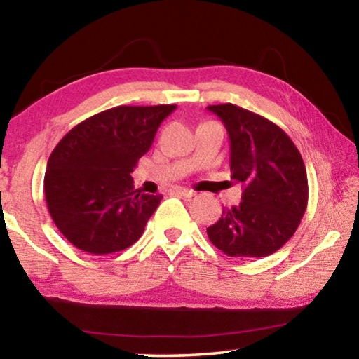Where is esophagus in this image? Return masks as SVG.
Masks as SVG:
<instances>
[{"instance_id": "obj_1", "label": "esophagus", "mask_w": 359, "mask_h": 359, "mask_svg": "<svg viewBox=\"0 0 359 359\" xmlns=\"http://www.w3.org/2000/svg\"><path fill=\"white\" fill-rule=\"evenodd\" d=\"M171 193L180 194V196H185V198L194 196V191L193 190H188V188H184V187H172L171 188Z\"/></svg>"}]
</instances>
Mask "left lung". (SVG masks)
I'll list each match as a JSON object with an SVG mask.
<instances>
[{"label": "left lung", "instance_id": "8db88e82", "mask_svg": "<svg viewBox=\"0 0 359 359\" xmlns=\"http://www.w3.org/2000/svg\"><path fill=\"white\" fill-rule=\"evenodd\" d=\"M231 141V179L244 185L242 201L223 209L208 228L218 250L234 258H261L287 244L307 209L302 156L280 126L239 106H209Z\"/></svg>", "mask_w": 359, "mask_h": 359}]
</instances>
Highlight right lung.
<instances>
[{"label":"right lung","mask_w":359,"mask_h":359,"mask_svg":"<svg viewBox=\"0 0 359 359\" xmlns=\"http://www.w3.org/2000/svg\"><path fill=\"white\" fill-rule=\"evenodd\" d=\"M175 104L118 106L76 125L48 156L44 193L66 239L93 255L141 238L161 194L135 190L131 172Z\"/></svg>","instance_id":"right-lung-1"}]
</instances>
